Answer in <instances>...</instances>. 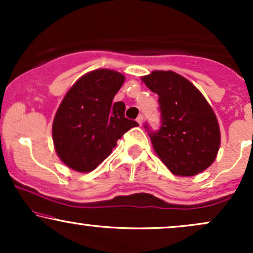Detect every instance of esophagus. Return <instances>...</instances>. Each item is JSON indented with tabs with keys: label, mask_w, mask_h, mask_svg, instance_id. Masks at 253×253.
I'll use <instances>...</instances> for the list:
<instances>
[{
	"label": "esophagus",
	"mask_w": 253,
	"mask_h": 253,
	"mask_svg": "<svg viewBox=\"0 0 253 253\" xmlns=\"http://www.w3.org/2000/svg\"><path fill=\"white\" fill-rule=\"evenodd\" d=\"M143 121H144V117H143V115H139V117L136 118V123L140 125V126H141V125H143Z\"/></svg>",
	"instance_id": "1"
}]
</instances>
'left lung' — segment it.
<instances>
[{"label": "left lung", "mask_w": 253, "mask_h": 253, "mask_svg": "<svg viewBox=\"0 0 253 253\" xmlns=\"http://www.w3.org/2000/svg\"><path fill=\"white\" fill-rule=\"evenodd\" d=\"M141 81L159 96L161 128H145L161 161L177 176H194L211 167L220 147V128L200 90L173 71H152Z\"/></svg>", "instance_id": "obj_1"}]
</instances>
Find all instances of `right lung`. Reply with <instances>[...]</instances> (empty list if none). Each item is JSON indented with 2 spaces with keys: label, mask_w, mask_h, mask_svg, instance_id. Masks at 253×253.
Returning a JSON list of instances; mask_svg holds the SVG:
<instances>
[{
  "label": "right lung",
  "mask_w": 253,
  "mask_h": 253,
  "mask_svg": "<svg viewBox=\"0 0 253 253\" xmlns=\"http://www.w3.org/2000/svg\"><path fill=\"white\" fill-rule=\"evenodd\" d=\"M124 82L120 72L98 69L81 77L64 96L52 125V138L58 157L70 169H96L119 139L138 126L125 118L124 102H113Z\"/></svg>",
  "instance_id": "obj_1"
}]
</instances>
